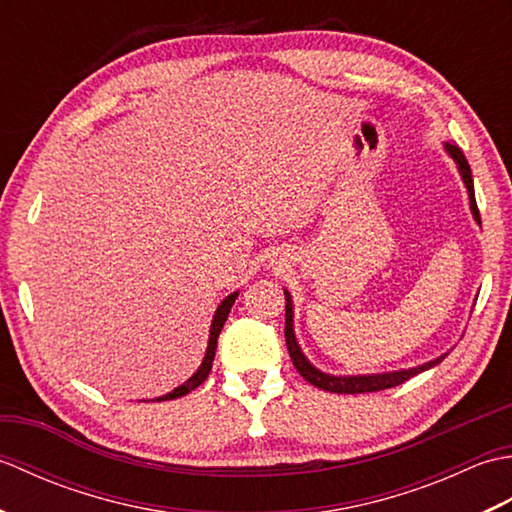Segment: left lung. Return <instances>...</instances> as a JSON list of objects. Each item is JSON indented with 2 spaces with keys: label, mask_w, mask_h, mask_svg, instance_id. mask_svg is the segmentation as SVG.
I'll list each match as a JSON object with an SVG mask.
<instances>
[{
  "label": "left lung",
  "mask_w": 512,
  "mask_h": 512,
  "mask_svg": "<svg viewBox=\"0 0 512 512\" xmlns=\"http://www.w3.org/2000/svg\"><path fill=\"white\" fill-rule=\"evenodd\" d=\"M444 149H447V154L455 160V165H458V171L462 176V182L466 191H469V202H471V213L475 217L477 224H482L480 220V211H477V202H475V189H473V176H471V167L469 162H466V156L462 154V149L458 145H451V143H444ZM286 292V345H288V354L292 358V365L297 367V372L308 380L310 385L325 389V391H332V394H365V391H380V389H389V387H396L402 385L405 380H409L411 376H416L424 369L429 367H436L438 363H442L447 354H442L438 358H433V361L418 365V367H409V369H398V372H385V374H361V376H332V374H325L321 369L314 367L306 356H303L301 347L297 343V336H295V328H292V299H290V292Z\"/></svg>",
  "instance_id": "left-lung-1"
}]
</instances>
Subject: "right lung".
Returning a JSON list of instances; mask_svg holds the SVG:
<instances>
[{"label":"right lung","mask_w":512,"mask_h":512,"mask_svg":"<svg viewBox=\"0 0 512 512\" xmlns=\"http://www.w3.org/2000/svg\"><path fill=\"white\" fill-rule=\"evenodd\" d=\"M237 295L239 292H231V295H228L220 306H217V310H215V314H213V323H211V334H209V345H206V354H204V358H202V365L198 367V372H195L187 383H182L180 387H176L173 391H169V394H165V396H158V398H154V400H173V398H180V396H184V394H189V391H193L195 387H200L204 380H206V376L211 374V367H213V358H215V347H217V336H220V332H222V328H224V323H226V317H228V312H231V308H233V303H235V299H237Z\"/></svg>","instance_id":"obj_1"}]
</instances>
